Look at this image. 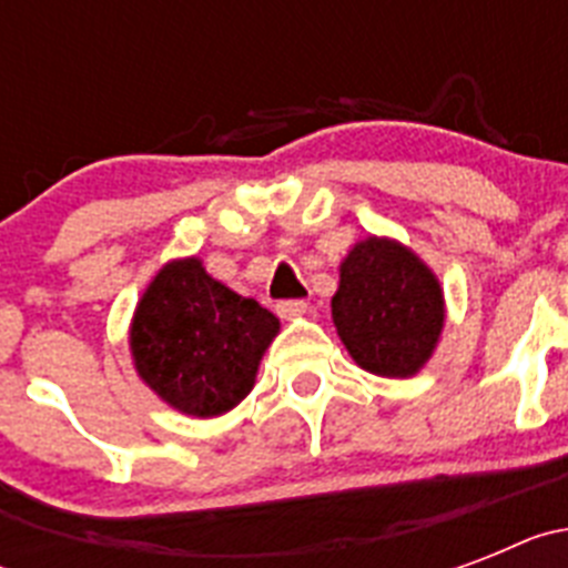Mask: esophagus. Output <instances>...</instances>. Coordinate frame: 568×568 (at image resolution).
Listing matches in <instances>:
<instances>
[{"label": "esophagus", "instance_id": "esophagus-1", "mask_svg": "<svg viewBox=\"0 0 568 568\" xmlns=\"http://www.w3.org/2000/svg\"><path fill=\"white\" fill-rule=\"evenodd\" d=\"M275 313H278L281 318H301V315L307 313V301H301V298L278 301V304H275Z\"/></svg>", "mask_w": 568, "mask_h": 568}]
</instances>
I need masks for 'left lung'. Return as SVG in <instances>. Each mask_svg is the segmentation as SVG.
<instances>
[{
	"label": "left lung",
	"instance_id": "8db88e82",
	"mask_svg": "<svg viewBox=\"0 0 568 568\" xmlns=\"http://www.w3.org/2000/svg\"><path fill=\"white\" fill-rule=\"evenodd\" d=\"M444 315L440 281L400 241L369 235L341 261L333 321L346 353L366 373H420L438 346Z\"/></svg>",
	"mask_w": 568,
	"mask_h": 568
}]
</instances>
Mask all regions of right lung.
<instances>
[{
  "label": "right lung",
  "instance_id": "1",
  "mask_svg": "<svg viewBox=\"0 0 568 568\" xmlns=\"http://www.w3.org/2000/svg\"><path fill=\"white\" fill-rule=\"evenodd\" d=\"M278 318L215 281L199 258H175L150 281L130 324L135 373L168 406L215 418L247 398Z\"/></svg>",
  "mask_w": 568,
  "mask_h": 568
}]
</instances>
